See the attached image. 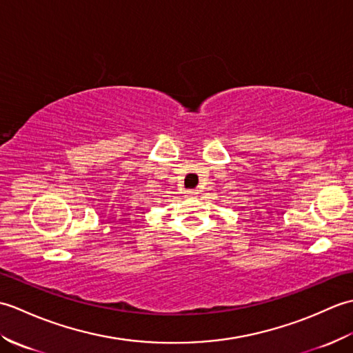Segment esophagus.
<instances>
[{
    "label": "esophagus",
    "instance_id": "34e87169",
    "mask_svg": "<svg viewBox=\"0 0 353 353\" xmlns=\"http://www.w3.org/2000/svg\"><path fill=\"white\" fill-rule=\"evenodd\" d=\"M197 191L196 190H190V191H186V196H190V197H196L197 196Z\"/></svg>",
    "mask_w": 353,
    "mask_h": 353
}]
</instances>
